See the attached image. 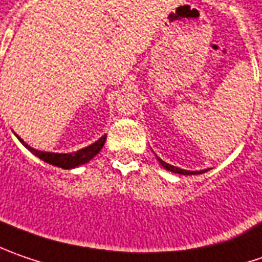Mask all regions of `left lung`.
I'll list each match as a JSON object with an SVG mask.
<instances>
[{"instance_id":"obj_1","label":"left lung","mask_w":262,"mask_h":262,"mask_svg":"<svg viewBox=\"0 0 262 262\" xmlns=\"http://www.w3.org/2000/svg\"><path fill=\"white\" fill-rule=\"evenodd\" d=\"M157 157V155H155ZM157 160L160 161V164L164 167L165 170H168V171H171V173H177V174H183V176H192V174H202V173H205V171H208V168H205V170H199V171H190V170H183V168H179V167H174V165L168 164V163H165L163 161L160 157H157Z\"/></svg>"}]
</instances>
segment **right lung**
<instances>
[{"label":"right lung","mask_w":262,"mask_h":262,"mask_svg":"<svg viewBox=\"0 0 262 262\" xmlns=\"http://www.w3.org/2000/svg\"><path fill=\"white\" fill-rule=\"evenodd\" d=\"M16 136H17V135H16ZM105 139H107V135L101 136L97 142H94L92 145L86 146V148H82V149H79V151H76V152L58 154L38 151V149H35V148H32L30 145H28L21 138H18V141L23 143L33 155H36L38 158H40L42 161H45V163H48V164L61 167L64 170H70V168H74V167H79V165L89 163V161H91L97 154H99V151L102 149V146H104V143H105Z\"/></svg>","instance_id":"right-lung-1"}]
</instances>
